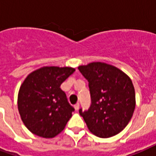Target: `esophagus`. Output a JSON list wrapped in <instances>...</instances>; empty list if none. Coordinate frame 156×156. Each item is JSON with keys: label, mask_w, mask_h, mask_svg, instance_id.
<instances>
[{"label": "esophagus", "mask_w": 156, "mask_h": 156, "mask_svg": "<svg viewBox=\"0 0 156 156\" xmlns=\"http://www.w3.org/2000/svg\"><path fill=\"white\" fill-rule=\"evenodd\" d=\"M74 108L76 110H78V109H79V104H76V105H74Z\"/></svg>", "instance_id": "34e87169"}]
</instances>
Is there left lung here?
<instances>
[{"mask_svg":"<svg viewBox=\"0 0 156 156\" xmlns=\"http://www.w3.org/2000/svg\"><path fill=\"white\" fill-rule=\"evenodd\" d=\"M88 81L92 104L79 109L88 129L96 136H115L127 126L135 108V92L130 78L113 65L94 62L78 67Z\"/></svg>","mask_w":156,"mask_h":156,"instance_id":"obj_1","label":"left lung"}]
</instances>
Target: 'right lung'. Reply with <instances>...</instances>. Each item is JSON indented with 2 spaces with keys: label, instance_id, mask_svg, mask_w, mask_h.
I'll return each instance as SVG.
<instances>
[{
  "label": "right lung",
  "instance_id": "1",
  "mask_svg": "<svg viewBox=\"0 0 156 156\" xmlns=\"http://www.w3.org/2000/svg\"><path fill=\"white\" fill-rule=\"evenodd\" d=\"M75 72L71 67H42L32 72L20 87L17 106L23 124L32 134L50 139L64 129L74 108L61 84Z\"/></svg>",
  "mask_w": 156,
  "mask_h": 156
}]
</instances>
